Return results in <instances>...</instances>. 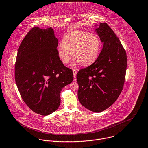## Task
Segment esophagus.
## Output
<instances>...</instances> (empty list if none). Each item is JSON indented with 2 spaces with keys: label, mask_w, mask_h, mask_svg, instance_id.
Returning a JSON list of instances; mask_svg holds the SVG:
<instances>
[{
  "label": "esophagus",
  "mask_w": 148,
  "mask_h": 148,
  "mask_svg": "<svg viewBox=\"0 0 148 148\" xmlns=\"http://www.w3.org/2000/svg\"><path fill=\"white\" fill-rule=\"evenodd\" d=\"M73 75H74V79H75V78H76V75H77V70H76L75 69H74L73 70Z\"/></svg>",
  "instance_id": "34e87169"
}]
</instances>
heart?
<instances>
[{
	"instance_id": "heart-1",
	"label": "heart",
	"mask_w": 148,
	"mask_h": 148,
	"mask_svg": "<svg viewBox=\"0 0 148 148\" xmlns=\"http://www.w3.org/2000/svg\"><path fill=\"white\" fill-rule=\"evenodd\" d=\"M101 41L97 36L84 31H75L64 36L58 47V53L64 64L70 62L72 53L82 65L93 63L98 57Z\"/></svg>"
}]
</instances>
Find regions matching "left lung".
<instances>
[{
	"mask_svg": "<svg viewBox=\"0 0 148 148\" xmlns=\"http://www.w3.org/2000/svg\"><path fill=\"white\" fill-rule=\"evenodd\" d=\"M96 31L103 47L93 63L79 70L77 80L81 104L91 111L100 112L112 106L123 90L127 55L118 37L107 23H100Z\"/></svg>",
	"mask_w": 148,
	"mask_h": 148,
	"instance_id": "left-lung-1",
	"label": "left lung"
}]
</instances>
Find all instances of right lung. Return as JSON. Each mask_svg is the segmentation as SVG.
Here are the masks:
<instances>
[{"instance_id":"right-lung-1","label":"right lung","mask_w":148,"mask_h":148,"mask_svg":"<svg viewBox=\"0 0 148 148\" xmlns=\"http://www.w3.org/2000/svg\"><path fill=\"white\" fill-rule=\"evenodd\" d=\"M52 27H34L22 41L15 64V79L22 99L33 112L48 115L60 103L63 87L73 81L72 70L60 60Z\"/></svg>"}]
</instances>
